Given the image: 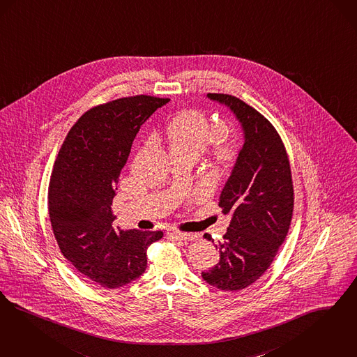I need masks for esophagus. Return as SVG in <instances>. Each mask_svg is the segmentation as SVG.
I'll use <instances>...</instances> for the list:
<instances>
[{"label":"esophagus","mask_w":357,"mask_h":357,"mask_svg":"<svg viewBox=\"0 0 357 357\" xmlns=\"http://www.w3.org/2000/svg\"><path fill=\"white\" fill-rule=\"evenodd\" d=\"M165 234L169 238H176V239H181V241H193L196 239L197 236L193 234V233H184V231H180V230H176V229H167Z\"/></svg>","instance_id":"obj_1"}]
</instances>
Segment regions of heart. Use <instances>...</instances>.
Masks as SVG:
<instances>
[{
  "instance_id": "obj_1",
  "label": "heart",
  "mask_w": 357,
  "mask_h": 357,
  "mask_svg": "<svg viewBox=\"0 0 357 357\" xmlns=\"http://www.w3.org/2000/svg\"><path fill=\"white\" fill-rule=\"evenodd\" d=\"M167 133L172 148L193 149L201 153L211 146V156L217 162L230 165L237 159V146L225 139L227 128L222 123L213 121L202 109L180 112L168 123Z\"/></svg>"
}]
</instances>
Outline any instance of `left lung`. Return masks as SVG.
<instances>
[{"mask_svg": "<svg viewBox=\"0 0 357 357\" xmlns=\"http://www.w3.org/2000/svg\"><path fill=\"white\" fill-rule=\"evenodd\" d=\"M230 107L241 121L245 143L225 184L220 208L231 221L215 248L220 262L202 278L215 289H246L273 264L290 229L294 185L290 160L275 127L237 96L208 93ZM204 237L211 241L209 234Z\"/></svg>", "mask_w": 357, "mask_h": 357, "instance_id": "left-lung-1", "label": "left lung"}]
</instances>
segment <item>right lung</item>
I'll return each instance as SVG.
<instances>
[{
	"label": "right lung",
	"instance_id": "obj_1",
	"mask_svg": "<svg viewBox=\"0 0 357 357\" xmlns=\"http://www.w3.org/2000/svg\"><path fill=\"white\" fill-rule=\"evenodd\" d=\"M168 98L135 95L93 107L71 127L54 162L49 214L61 252L80 275L119 289L146 268L162 231L114 229L111 205L140 126Z\"/></svg>",
	"mask_w": 357,
	"mask_h": 357
}]
</instances>
